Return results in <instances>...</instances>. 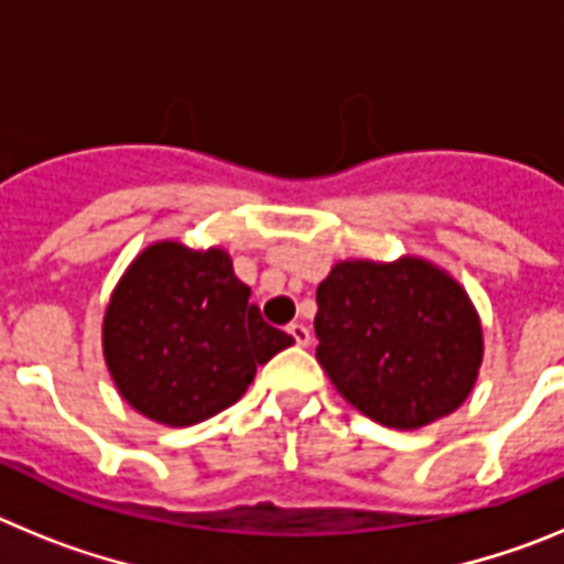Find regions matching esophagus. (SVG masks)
Listing matches in <instances>:
<instances>
[{"label":"esophagus","mask_w":564,"mask_h":564,"mask_svg":"<svg viewBox=\"0 0 564 564\" xmlns=\"http://www.w3.org/2000/svg\"><path fill=\"white\" fill-rule=\"evenodd\" d=\"M288 333H291V336H293V341H296L299 347H307V344L313 341L311 330H307L305 325H296V322H293V325H288Z\"/></svg>","instance_id":"esophagus-1"}]
</instances>
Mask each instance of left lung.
Returning <instances> with one entry per match:
<instances>
[{
    "label": "left lung",
    "mask_w": 564,
    "mask_h": 564,
    "mask_svg": "<svg viewBox=\"0 0 564 564\" xmlns=\"http://www.w3.org/2000/svg\"><path fill=\"white\" fill-rule=\"evenodd\" d=\"M316 302V361L361 415L421 430L460 410L475 390L480 313L430 259H341L318 282Z\"/></svg>",
    "instance_id": "obj_1"
}]
</instances>
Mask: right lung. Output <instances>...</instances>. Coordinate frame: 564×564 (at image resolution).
Wrapping results in <instances>:
<instances>
[{
	"label": "right lung",
	"mask_w": 564,
	"mask_h": 564,
	"mask_svg": "<svg viewBox=\"0 0 564 564\" xmlns=\"http://www.w3.org/2000/svg\"><path fill=\"white\" fill-rule=\"evenodd\" d=\"M228 251L161 239L118 279L104 311L101 347L115 387L134 412L192 426L246 395L259 364L293 338L248 302Z\"/></svg>",
	"instance_id": "1"
}]
</instances>
